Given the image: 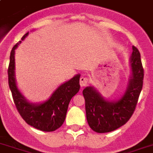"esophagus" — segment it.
<instances>
[{"label":"esophagus","instance_id":"obj_1","mask_svg":"<svg viewBox=\"0 0 153 153\" xmlns=\"http://www.w3.org/2000/svg\"><path fill=\"white\" fill-rule=\"evenodd\" d=\"M88 83H89V79H88V77L82 76V77L79 79V84H80V86H81V88L85 87L86 85H88Z\"/></svg>","mask_w":153,"mask_h":153}]
</instances>
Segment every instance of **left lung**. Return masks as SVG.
I'll return each mask as SVG.
<instances>
[{
  "instance_id": "left-lung-1",
  "label": "left lung",
  "mask_w": 153,
  "mask_h": 153,
  "mask_svg": "<svg viewBox=\"0 0 153 153\" xmlns=\"http://www.w3.org/2000/svg\"><path fill=\"white\" fill-rule=\"evenodd\" d=\"M132 49L131 74L123 95L115 100H108L94 87L89 86L83 91L87 120L95 132L107 133L117 130L129 120L135 109L143 85L144 69L139 51L134 46Z\"/></svg>"
}]
</instances>
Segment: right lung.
Listing matches in <instances>:
<instances>
[{"label":"right lung","instance_id":"1","mask_svg":"<svg viewBox=\"0 0 153 153\" xmlns=\"http://www.w3.org/2000/svg\"><path fill=\"white\" fill-rule=\"evenodd\" d=\"M28 34L29 32L26 33L21 40H23ZM22 40L19 41L11 50L7 69L8 84L14 102L22 119L29 125L40 131H54L64 123L69 102L79 91L80 75L76 74L59 86L48 100L40 103L30 102L24 97L16 84L15 53Z\"/></svg>","mask_w":153,"mask_h":153}]
</instances>
